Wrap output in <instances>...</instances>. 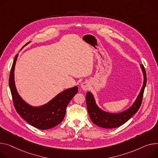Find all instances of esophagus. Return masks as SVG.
<instances>
[{
  "instance_id": "esophagus-1",
  "label": "esophagus",
  "mask_w": 158,
  "mask_h": 158,
  "mask_svg": "<svg viewBox=\"0 0 158 158\" xmlns=\"http://www.w3.org/2000/svg\"><path fill=\"white\" fill-rule=\"evenodd\" d=\"M81 88L84 90V91H87L89 88V84L88 82L85 81L82 83L81 85Z\"/></svg>"
}]
</instances>
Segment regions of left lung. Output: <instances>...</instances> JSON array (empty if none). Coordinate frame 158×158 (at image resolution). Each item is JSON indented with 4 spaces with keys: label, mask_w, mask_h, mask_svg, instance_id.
Returning <instances> with one entry per match:
<instances>
[{
    "label": "left lung",
    "mask_w": 158,
    "mask_h": 158,
    "mask_svg": "<svg viewBox=\"0 0 158 158\" xmlns=\"http://www.w3.org/2000/svg\"><path fill=\"white\" fill-rule=\"evenodd\" d=\"M143 76V82L137 98L128 109L119 113H110L101 109L96 103L93 94L88 91L86 93V106L89 118L92 122L103 128H115L124 124L139 110L142 101L143 94L147 83V76L145 68L140 65Z\"/></svg>",
    "instance_id": "1"
}]
</instances>
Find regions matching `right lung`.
Segmentation results:
<instances>
[{
  "instance_id": "right-lung-1",
  "label": "right lung",
  "mask_w": 158,
  "mask_h": 158,
  "mask_svg": "<svg viewBox=\"0 0 158 158\" xmlns=\"http://www.w3.org/2000/svg\"><path fill=\"white\" fill-rule=\"evenodd\" d=\"M18 56V54L15 58L9 78V85L16 110L25 121L36 128L48 130L56 127L64 120L66 108L77 93L78 87L73 86L61 91L43 106H30L20 97L15 86V69Z\"/></svg>"
}]
</instances>
